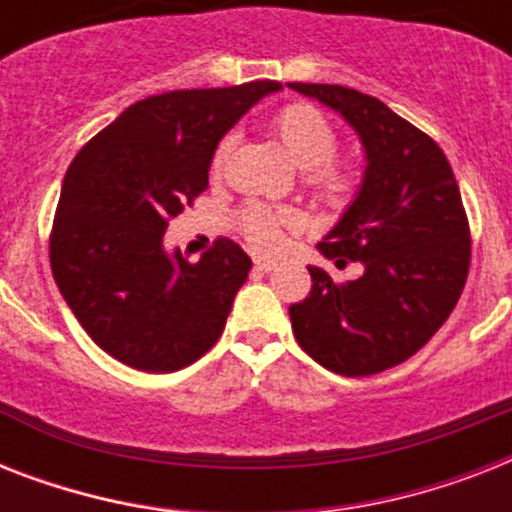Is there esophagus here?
<instances>
[{"label":"esophagus","mask_w":512,"mask_h":512,"mask_svg":"<svg viewBox=\"0 0 512 512\" xmlns=\"http://www.w3.org/2000/svg\"><path fill=\"white\" fill-rule=\"evenodd\" d=\"M255 268L260 273H271L279 268V260H271V257H255Z\"/></svg>","instance_id":"34e87169"}]
</instances>
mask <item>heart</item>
I'll return each instance as SVG.
<instances>
[{"label": "heart", "instance_id": "heart-1", "mask_svg": "<svg viewBox=\"0 0 512 512\" xmlns=\"http://www.w3.org/2000/svg\"><path fill=\"white\" fill-rule=\"evenodd\" d=\"M273 132L289 154V159L305 170V185L319 196L324 204L340 207L350 199L356 177L342 162H335L332 154L337 148V130L319 108L308 103H289L273 116ZM233 148V135L220 140L212 156V177H220ZM239 225L255 247L271 249L284 236V231L295 228L297 215L287 207H265L249 204L241 209Z\"/></svg>", "mask_w": 512, "mask_h": 512}]
</instances>
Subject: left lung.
Returning a JSON list of instances; mask_svg holds the SVG:
<instances>
[{
	"mask_svg": "<svg viewBox=\"0 0 512 512\" xmlns=\"http://www.w3.org/2000/svg\"><path fill=\"white\" fill-rule=\"evenodd\" d=\"M289 87L337 111L364 146L356 199L319 241L353 281L311 265V295L289 305L300 348L324 369L366 377L401 364L436 335L460 300L470 265V228L444 151L382 100L340 84Z\"/></svg>",
	"mask_w": 512,
	"mask_h": 512,
	"instance_id": "1",
	"label": "left lung"
}]
</instances>
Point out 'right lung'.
Returning a JSON list of instances; mask_svg holds the SVG:
<instances>
[{
  "mask_svg": "<svg viewBox=\"0 0 512 512\" xmlns=\"http://www.w3.org/2000/svg\"><path fill=\"white\" fill-rule=\"evenodd\" d=\"M279 82L138 100L76 154L60 188L50 265L84 332L140 372H177L223 335L252 260L231 239L188 263L164 231L201 191L223 135Z\"/></svg>",
  "mask_w": 512,
  "mask_h": 512,
  "instance_id": "add662e5",
  "label": "right lung"
}]
</instances>
